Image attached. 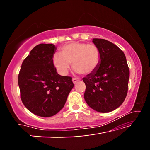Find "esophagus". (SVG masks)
<instances>
[{"mask_svg":"<svg viewBox=\"0 0 150 150\" xmlns=\"http://www.w3.org/2000/svg\"><path fill=\"white\" fill-rule=\"evenodd\" d=\"M79 81V79H72V82L74 84H76L77 83V82Z\"/></svg>","mask_w":150,"mask_h":150,"instance_id":"34e87169","label":"esophagus"}]
</instances>
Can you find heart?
<instances>
[{"instance_id": "heart-1", "label": "heart", "mask_w": 150, "mask_h": 150, "mask_svg": "<svg viewBox=\"0 0 150 150\" xmlns=\"http://www.w3.org/2000/svg\"><path fill=\"white\" fill-rule=\"evenodd\" d=\"M61 54H54L53 64L61 74L66 75L70 63L76 72L89 74L96 70L100 61L99 49L94 44L72 42L63 46Z\"/></svg>"}]
</instances>
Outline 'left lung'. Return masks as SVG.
<instances>
[{"instance_id":"obj_1","label":"left lung","mask_w":150,"mask_h":150,"mask_svg":"<svg viewBox=\"0 0 150 150\" xmlns=\"http://www.w3.org/2000/svg\"><path fill=\"white\" fill-rule=\"evenodd\" d=\"M100 52L98 68L83 81L84 98L92 109L109 112L122 105L126 97L130 77L126 56L116 45L104 39H93Z\"/></svg>"}]
</instances>
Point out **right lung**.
<instances>
[{"instance_id":"right-lung-1","label":"right lung","mask_w":150,"mask_h":150,"mask_svg":"<svg viewBox=\"0 0 150 150\" xmlns=\"http://www.w3.org/2000/svg\"><path fill=\"white\" fill-rule=\"evenodd\" d=\"M56 50L52 44L34 47L22 62L18 75L22 103L29 111L43 117L58 113L74 87L71 77L57 72L52 62Z\"/></svg>"}]
</instances>
